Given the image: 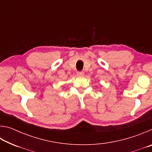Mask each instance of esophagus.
<instances>
[{
    "mask_svg": "<svg viewBox=\"0 0 152 152\" xmlns=\"http://www.w3.org/2000/svg\"><path fill=\"white\" fill-rule=\"evenodd\" d=\"M84 74V73L83 72H77V75H78V76H83Z\"/></svg>",
    "mask_w": 152,
    "mask_h": 152,
    "instance_id": "34e87169",
    "label": "esophagus"
}]
</instances>
